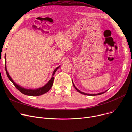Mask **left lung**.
<instances>
[{
	"label": "left lung",
	"mask_w": 132,
	"mask_h": 132,
	"mask_svg": "<svg viewBox=\"0 0 132 132\" xmlns=\"http://www.w3.org/2000/svg\"><path fill=\"white\" fill-rule=\"evenodd\" d=\"M72 83H73V86H74V87L75 88V89L77 90L78 92H79L80 93H81V94H84V95H88V96H96V95H101V94H104V93H105L107 90H106V91H105V92H102V93H98V94H87V93H84V92H81L80 90H79L78 89H77V88H76V87L75 86V85H74V83H73V81H72Z\"/></svg>",
	"instance_id": "1"
}]
</instances>
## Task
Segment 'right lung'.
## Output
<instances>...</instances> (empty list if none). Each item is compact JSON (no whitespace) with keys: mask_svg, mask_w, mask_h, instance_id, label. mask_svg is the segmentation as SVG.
Segmentation results:
<instances>
[{"mask_svg":"<svg viewBox=\"0 0 132 132\" xmlns=\"http://www.w3.org/2000/svg\"><path fill=\"white\" fill-rule=\"evenodd\" d=\"M5 70L7 74V77L9 78V80L13 83V85H14V86L16 88V89L18 90L19 91H20L21 93H22V94L28 95V96H40L43 95L47 92L50 90V89L51 88L52 85H53V80H54V78H53V75L55 74V72L57 71L60 66L57 67L53 71V73L52 74V77L51 78V79L48 81V82L46 84H45L44 86L40 88H37L36 89H26L21 86H19V85L16 84V83L13 80V79L11 78L10 77V75H9L7 70V67H6V54L5 55Z\"/></svg>","mask_w":132,"mask_h":132,"instance_id":"1","label":"right lung"}]
</instances>
